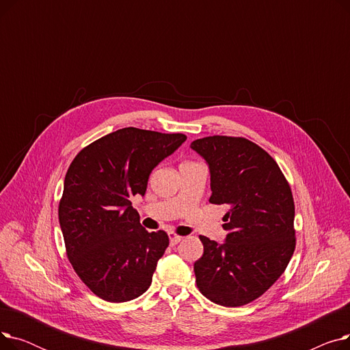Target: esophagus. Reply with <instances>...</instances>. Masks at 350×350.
<instances>
[{"instance_id": "1", "label": "esophagus", "mask_w": 350, "mask_h": 350, "mask_svg": "<svg viewBox=\"0 0 350 350\" xmlns=\"http://www.w3.org/2000/svg\"><path fill=\"white\" fill-rule=\"evenodd\" d=\"M169 238H170V245H176L183 240V237L176 235L174 232H169Z\"/></svg>"}]
</instances>
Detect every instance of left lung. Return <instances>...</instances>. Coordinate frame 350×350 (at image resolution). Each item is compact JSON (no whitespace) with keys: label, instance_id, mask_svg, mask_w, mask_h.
<instances>
[{"label":"left lung","instance_id":"8db88e82","mask_svg":"<svg viewBox=\"0 0 350 350\" xmlns=\"http://www.w3.org/2000/svg\"><path fill=\"white\" fill-rule=\"evenodd\" d=\"M190 147L208 165L210 203L230 208L224 243L200 235L197 286L218 305H245L275 284L295 250L291 187L277 161L244 137L210 136Z\"/></svg>","mask_w":350,"mask_h":350}]
</instances>
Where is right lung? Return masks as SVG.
Returning <instances> with one entry per match:
<instances>
[{
  "label": "right lung",
  "mask_w": 350,
  "mask_h": 350,
  "mask_svg": "<svg viewBox=\"0 0 350 350\" xmlns=\"http://www.w3.org/2000/svg\"><path fill=\"white\" fill-rule=\"evenodd\" d=\"M186 139L124 127L89 144L70 163L59 226L73 269L99 298L132 301L150 286L169 237L142 227L132 197L144 196L152 170Z\"/></svg>",
  "instance_id": "obj_1"
}]
</instances>
